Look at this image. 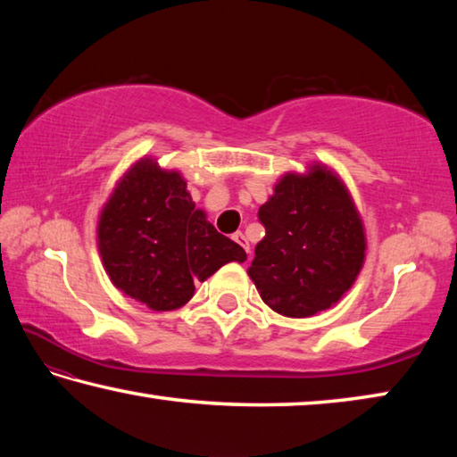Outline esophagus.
<instances>
[{
  "mask_svg": "<svg viewBox=\"0 0 457 457\" xmlns=\"http://www.w3.org/2000/svg\"><path fill=\"white\" fill-rule=\"evenodd\" d=\"M231 237H234V242H237L239 245H242V247H244V250H245V253H250V244H247V239H245V236L242 234V231H236V234H234V236H231Z\"/></svg>",
  "mask_w": 457,
  "mask_h": 457,
  "instance_id": "34e87169",
  "label": "esophagus"
}]
</instances>
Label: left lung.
Listing matches in <instances>:
<instances>
[{"label": "left lung", "mask_w": 457, "mask_h": 457, "mask_svg": "<svg viewBox=\"0 0 457 457\" xmlns=\"http://www.w3.org/2000/svg\"><path fill=\"white\" fill-rule=\"evenodd\" d=\"M266 236L247 276L274 312L308 319L335 306L361 274L367 236L349 187L324 163L288 171L258 212Z\"/></svg>", "instance_id": "8db88e82"}]
</instances>
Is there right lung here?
Wrapping results in <instances>:
<instances>
[{
	"mask_svg": "<svg viewBox=\"0 0 457 457\" xmlns=\"http://www.w3.org/2000/svg\"><path fill=\"white\" fill-rule=\"evenodd\" d=\"M98 253L114 288L154 312L177 311L229 262L247 260L197 210L177 169L143 157L127 169L103 205Z\"/></svg>",
	"mask_w": 457,
	"mask_h": 457,
	"instance_id": "add662e5",
	"label": "right lung"
}]
</instances>
